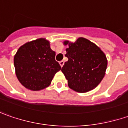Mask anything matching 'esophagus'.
Returning <instances> with one entry per match:
<instances>
[{"mask_svg":"<svg viewBox=\"0 0 128 128\" xmlns=\"http://www.w3.org/2000/svg\"><path fill=\"white\" fill-rule=\"evenodd\" d=\"M60 66L62 67L63 66H64V61H61V62H60Z\"/></svg>","mask_w":128,"mask_h":128,"instance_id":"1","label":"esophagus"}]
</instances>
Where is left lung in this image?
Listing matches in <instances>:
<instances>
[{"label":"left lung","mask_w":128,"mask_h":128,"mask_svg":"<svg viewBox=\"0 0 128 128\" xmlns=\"http://www.w3.org/2000/svg\"><path fill=\"white\" fill-rule=\"evenodd\" d=\"M64 63L62 72L68 82V87L78 93H86L94 89L103 80L108 65L106 56L94 42L84 38L76 42L65 40Z\"/></svg>","instance_id":"1"}]
</instances>
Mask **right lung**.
Segmentation results:
<instances>
[{
    "label": "right lung",
    "mask_w": 128,
    "mask_h": 128,
    "mask_svg": "<svg viewBox=\"0 0 128 128\" xmlns=\"http://www.w3.org/2000/svg\"><path fill=\"white\" fill-rule=\"evenodd\" d=\"M55 52L50 41L39 38L20 46L14 56V66L18 81L31 90H40L50 85L61 66L55 60Z\"/></svg>",
    "instance_id": "right-lung-1"
}]
</instances>
